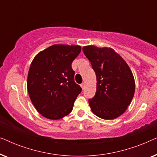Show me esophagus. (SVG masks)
<instances>
[{"label":"esophagus","instance_id":"1","mask_svg":"<svg viewBox=\"0 0 157 157\" xmlns=\"http://www.w3.org/2000/svg\"><path fill=\"white\" fill-rule=\"evenodd\" d=\"M85 86H86L85 83H81V89H82L83 90L85 89Z\"/></svg>","mask_w":157,"mask_h":157}]
</instances>
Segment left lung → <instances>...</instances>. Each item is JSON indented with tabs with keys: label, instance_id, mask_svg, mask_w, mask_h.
Wrapping results in <instances>:
<instances>
[{
	"label": "left lung",
	"instance_id": "8db88e82",
	"mask_svg": "<svg viewBox=\"0 0 157 157\" xmlns=\"http://www.w3.org/2000/svg\"><path fill=\"white\" fill-rule=\"evenodd\" d=\"M83 51L96 75V92L89 100L91 110L106 120L114 119L125 112L135 91L134 75L129 66L111 48L90 45Z\"/></svg>",
	"mask_w": 157,
	"mask_h": 157
}]
</instances>
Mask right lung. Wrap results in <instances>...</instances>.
I'll return each mask as SVG.
<instances>
[{
  "mask_svg": "<svg viewBox=\"0 0 157 157\" xmlns=\"http://www.w3.org/2000/svg\"><path fill=\"white\" fill-rule=\"evenodd\" d=\"M81 47L54 44L40 51L31 62L27 89L32 104L43 117L59 120L71 112L81 91L74 81L71 63Z\"/></svg>",
  "mask_w": 157,
  "mask_h": 157,
  "instance_id": "obj_1",
  "label": "right lung"
}]
</instances>
